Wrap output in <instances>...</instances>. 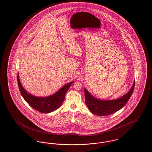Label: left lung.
Masks as SVG:
<instances>
[{"mask_svg":"<svg viewBox=\"0 0 152 152\" xmlns=\"http://www.w3.org/2000/svg\"><path fill=\"white\" fill-rule=\"evenodd\" d=\"M135 87V81L132 88L121 98L112 100H101L94 98L84 88L85 102L90 111L96 115L106 116L111 115L125 106L130 98Z\"/></svg>","mask_w":152,"mask_h":152,"instance_id":"8db88e82","label":"left lung"}]
</instances>
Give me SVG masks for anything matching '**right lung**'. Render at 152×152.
I'll use <instances>...</instances> for the list:
<instances>
[{
  "mask_svg": "<svg viewBox=\"0 0 152 152\" xmlns=\"http://www.w3.org/2000/svg\"><path fill=\"white\" fill-rule=\"evenodd\" d=\"M17 79L19 89L23 98L31 107L42 113H51L60 107L64 100L65 94L73 83V81L68 83L52 96L40 98L27 93L19 81L18 74Z\"/></svg>",
  "mask_w": 152,
  "mask_h": 152,
  "instance_id": "add662e5",
  "label": "right lung"
}]
</instances>
